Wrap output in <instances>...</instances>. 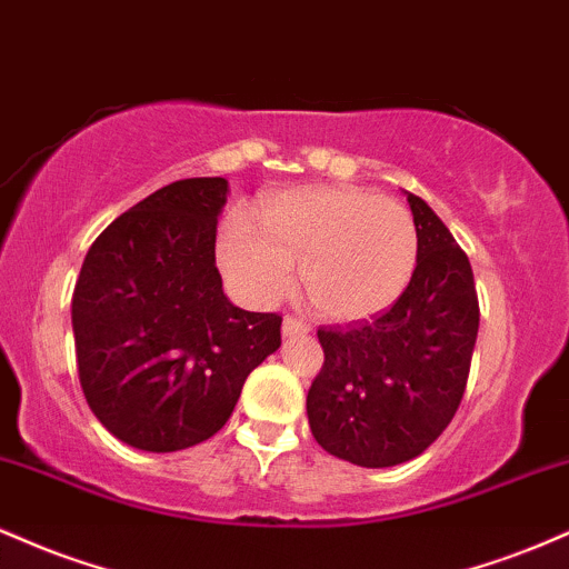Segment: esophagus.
I'll use <instances>...</instances> for the list:
<instances>
[{
    "instance_id": "34e87169",
    "label": "esophagus",
    "mask_w": 569,
    "mask_h": 569,
    "mask_svg": "<svg viewBox=\"0 0 569 569\" xmlns=\"http://www.w3.org/2000/svg\"><path fill=\"white\" fill-rule=\"evenodd\" d=\"M307 331H310V326H307L302 318H293V316H286L283 318V337L307 335Z\"/></svg>"
}]
</instances>
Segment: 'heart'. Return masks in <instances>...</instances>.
Here are the masks:
<instances>
[{
    "label": "heart",
    "mask_w": 569,
    "mask_h": 569,
    "mask_svg": "<svg viewBox=\"0 0 569 569\" xmlns=\"http://www.w3.org/2000/svg\"><path fill=\"white\" fill-rule=\"evenodd\" d=\"M262 230L243 213L224 219L219 262L253 305H272L293 289L302 264L307 299L337 323L380 316L407 291L420 234L403 206L356 187H305L262 206Z\"/></svg>",
    "instance_id": "heart-1"
}]
</instances>
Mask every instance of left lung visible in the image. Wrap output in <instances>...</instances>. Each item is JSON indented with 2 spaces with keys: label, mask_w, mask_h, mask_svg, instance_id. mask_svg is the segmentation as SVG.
<instances>
[{
  "label": "left lung",
  "mask_w": 569,
  "mask_h": 569,
  "mask_svg": "<svg viewBox=\"0 0 569 569\" xmlns=\"http://www.w3.org/2000/svg\"><path fill=\"white\" fill-rule=\"evenodd\" d=\"M420 251L407 291L375 321L321 326L323 369L307 420L329 455L390 468L422 455L452 422L479 335L466 251L417 194H407Z\"/></svg>",
  "instance_id": "obj_1"
}]
</instances>
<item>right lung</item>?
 <instances>
[{"instance_id": "1", "label": "right lung", "mask_w": 569, "mask_h": 569, "mask_svg": "<svg viewBox=\"0 0 569 569\" xmlns=\"http://www.w3.org/2000/svg\"><path fill=\"white\" fill-rule=\"evenodd\" d=\"M227 179H181L117 217L90 246L71 299L82 393L103 428L176 452L230 420L246 377L280 348L278 312L221 289L217 221Z\"/></svg>"}]
</instances>
